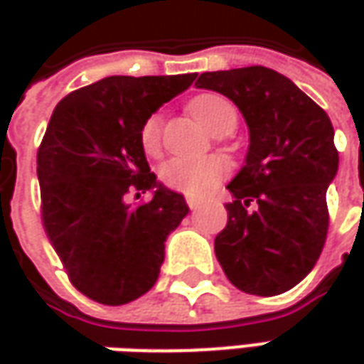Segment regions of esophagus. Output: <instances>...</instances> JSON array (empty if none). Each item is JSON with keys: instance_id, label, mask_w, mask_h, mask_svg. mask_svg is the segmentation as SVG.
<instances>
[{"instance_id": "esophagus-1", "label": "esophagus", "mask_w": 364, "mask_h": 364, "mask_svg": "<svg viewBox=\"0 0 364 364\" xmlns=\"http://www.w3.org/2000/svg\"><path fill=\"white\" fill-rule=\"evenodd\" d=\"M186 204H188L192 210H196V208L203 204V200H200V198H196V196H186Z\"/></svg>"}]
</instances>
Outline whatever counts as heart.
I'll return each instance as SVG.
<instances>
[{"label": "heart", "instance_id": "heart-1", "mask_svg": "<svg viewBox=\"0 0 364 364\" xmlns=\"http://www.w3.org/2000/svg\"><path fill=\"white\" fill-rule=\"evenodd\" d=\"M190 113L213 135H227L237 127V107L218 92H203L188 103ZM139 141L147 156H158L161 149V119L151 115L144 121ZM227 161L218 156L204 158H172L160 168L161 182L168 188L186 196H204L227 176Z\"/></svg>", "mask_w": 364, "mask_h": 364}]
</instances>
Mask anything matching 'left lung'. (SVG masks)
I'll return each mask as SVG.
<instances>
[{
  "mask_svg": "<svg viewBox=\"0 0 364 364\" xmlns=\"http://www.w3.org/2000/svg\"><path fill=\"white\" fill-rule=\"evenodd\" d=\"M231 99L249 127L245 166L229 182V223L215 253L232 286L284 294L312 272L328 232L326 190L338 172L330 117L265 66L203 73L194 82Z\"/></svg>",
  "mask_w": 364,
  "mask_h": 364,
  "instance_id": "1",
  "label": "left lung"
}]
</instances>
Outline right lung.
I'll return each instance as SVG.
<instances>
[{"label":"right lung","instance_id":"1","mask_svg":"<svg viewBox=\"0 0 364 364\" xmlns=\"http://www.w3.org/2000/svg\"><path fill=\"white\" fill-rule=\"evenodd\" d=\"M196 78L107 77L66 95L38 149L42 223L70 284L87 298L121 306L149 291L166 239L188 215L182 194L149 172L141 125ZM154 192L149 203L129 191Z\"/></svg>","mask_w":364,"mask_h":364}]
</instances>
